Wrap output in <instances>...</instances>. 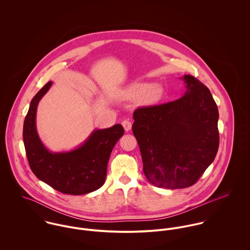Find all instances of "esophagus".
<instances>
[{"mask_svg": "<svg viewBox=\"0 0 250 250\" xmlns=\"http://www.w3.org/2000/svg\"><path fill=\"white\" fill-rule=\"evenodd\" d=\"M122 126L126 132H129L132 129V123L129 120H123L122 121Z\"/></svg>", "mask_w": 250, "mask_h": 250, "instance_id": "1", "label": "esophagus"}]
</instances>
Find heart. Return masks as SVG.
<instances>
[{
    "mask_svg": "<svg viewBox=\"0 0 250 250\" xmlns=\"http://www.w3.org/2000/svg\"><path fill=\"white\" fill-rule=\"evenodd\" d=\"M164 95V88L160 84L151 83H137L125 88L120 97L124 100L143 98L148 104L157 103Z\"/></svg>",
    "mask_w": 250,
    "mask_h": 250,
    "instance_id": "1",
    "label": "heart"
}]
</instances>
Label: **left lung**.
<instances>
[{
	"mask_svg": "<svg viewBox=\"0 0 250 250\" xmlns=\"http://www.w3.org/2000/svg\"><path fill=\"white\" fill-rule=\"evenodd\" d=\"M184 95L159 106L134 112L133 134L143 172L156 187L192 186L214 162L218 149V109L209 88L191 75L181 78Z\"/></svg>",
	"mask_w": 250,
	"mask_h": 250,
	"instance_id": "obj_1",
	"label": "left lung"
}]
</instances>
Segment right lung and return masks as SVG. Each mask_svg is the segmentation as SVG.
Listing matches in <instances>:
<instances>
[{"mask_svg": "<svg viewBox=\"0 0 250 250\" xmlns=\"http://www.w3.org/2000/svg\"><path fill=\"white\" fill-rule=\"evenodd\" d=\"M48 82L31 101L23 127V141L34 174L53 188L72 195L85 194L101 188L107 175V162L118 140L122 125L94 130L79 147L66 152H51L39 139L36 109L52 85Z\"/></svg>", "mask_w": 250, "mask_h": 250, "instance_id": "1", "label": "right lung"}]
</instances>
